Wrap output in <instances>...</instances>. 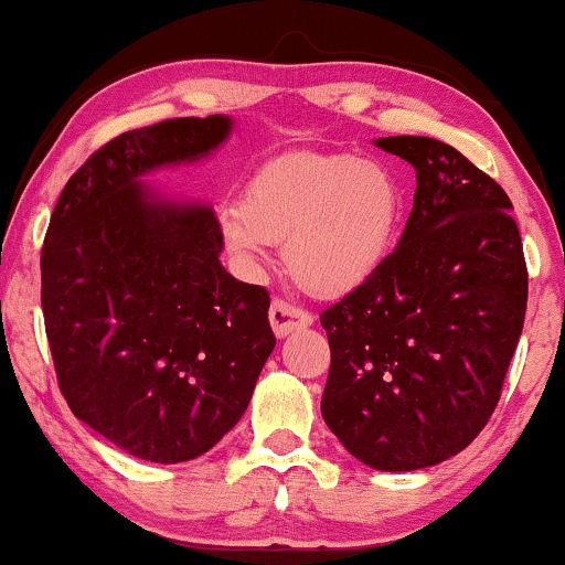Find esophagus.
I'll return each mask as SVG.
<instances>
[{
	"mask_svg": "<svg viewBox=\"0 0 565 565\" xmlns=\"http://www.w3.org/2000/svg\"><path fill=\"white\" fill-rule=\"evenodd\" d=\"M269 323H273L275 337H288L292 331L311 327L313 319L303 308H296L277 298L273 300V308H269Z\"/></svg>",
	"mask_w": 565,
	"mask_h": 565,
	"instance_id": "1",
	"label": "esophagus"
}]
</instances>
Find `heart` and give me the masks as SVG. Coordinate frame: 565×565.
<instances>
[{"label": "heart", "instance_id": "obj_1", "mask_svg": "<svg viewBox=\"0 0 565 565\" xmlns=\"http://www.w3.org/2000/svg\"><path fill=\"white\" fill-rule=\"evenodd\" d=\"M226 249L259 267L285 242V267L316 298L365 288L388 265L404 226V190L358 153H282L249 177L242 203L218 215Z\"/></svg>", "mask_w": 565, "mask_h": 565}]
</instances>
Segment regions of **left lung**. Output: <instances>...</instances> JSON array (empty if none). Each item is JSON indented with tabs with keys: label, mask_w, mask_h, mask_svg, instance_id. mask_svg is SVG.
<instances>
[{
	"label": "left lung",
	"mask_w": 565,
	"mask_h": 565,
	"mask_svg": "<svg viewBox=\"0 0 565 565\" xmlns=\"http://www.w3.org/2000/svg\"><path fill=\"white\" fill-rule=\"evenodd\" d=\"M375 146L416 169L414 207L383 273L321 313V414L360 462L401 473L466 450L491 419L527 265L512 200L458 149L427 136Z\"/></svg>",
	"instance_id": "left-lung-1"
}]
</instances>
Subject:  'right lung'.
<instances>
[{
	"label": "right lung",
	"mask_w": 565,
	"mask_h": 565,
	"mask_svg": "<svg viewBox=\"0 0 565 565\" xmlns=\"http://www.w3.org/2000/svg\"><path fill=\"white\" fill-rule=\"evenodd\" d=\"M228 130L207 115L120 134L72 174L45 231L58 388L76 419L141 460L184 462L221 443L275 350L269 292L223 269L213 207L138 182L205 157Z\"/></svg>",
	"instance_id": "right-lung-1"
}]
</instances>
